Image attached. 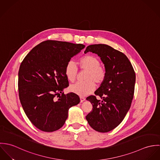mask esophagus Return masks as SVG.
<instances>
[{
	"instance_id": "34e87169",
	"label": "esophagus",
	"mask_w": 160,
	"mask_h": 160,
	"mask_svg": "<svg viewBox=\"0 0 160 160\" xmlns=\"http://www.w3.org/2000/svg\"><path fill=\"white\" fill-rule=\"evenodd\" d=\"M86 100V98H84V97H80V101H81V102H83L84 101H85Z\"/></svg>"
}]
</instances>
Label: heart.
Returning <instances> with one entry per match:
<instances>
[{
  "mask_svg": "<svg viewBox=\"0 0 160 160\" xmlns=\"http://www.w3.org/2000/svg\"><path fill=\"white\" fill-rule=\"evenodd\" d=\"M79 68L86 71L84 74L85 81L77 82L71 84L69 89L71 92L80 96H85L92 93L95 88V82L100 85L102 84L107 77V71L103 67L100 65V62L96 57L87 55L82 57L79 62ZM65 73L69 81H74L78 74V68L75 62L69 60L65 68Z\"/></svg>",
  "mask_w": 160,
  "mask_h": 160,
  "instance_id": "1",
  "label": "heart"
}]
</instances>
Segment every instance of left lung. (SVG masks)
Wrapping results in <instances>:
<instances>
[{"label":"left lung","mask_w":160,"mask_h":160,"mask_svg":"<svg viewBox=\"0 0 160 160\" xmlns=\"http://www.w3.org/2000/svg\"><path fill=\"white\" fill-rule=\"evenodd\" d=\"M97 54L105 65L107 77L95 92L87 97L92 110L86 117L96 131L107 132L116 128L129 111L134 98L136 74L131 63L122 52L106 44L88 46L84 53Z\"/></svg>","instance_id":"obj_1"}]
</instances>
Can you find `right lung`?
<instances>
[{"mask_svg":"<svg viewBox=\"0 0 160 160\" xmlns=\"http://www.w3.org/2000/svg\"><path fill=\"white\" fill-rule=\"evenodd\" d=\"M85 46L47 40L34 47L23 59L18 71V93L23 110L38 129L53 132L65 124L69 108L80 98L65 94L69 86L67 62Z\"/></svg>","mask_w":160,"mask_h":160,"instance_id":"obj_1","label":"right lung"}]
</instances>
